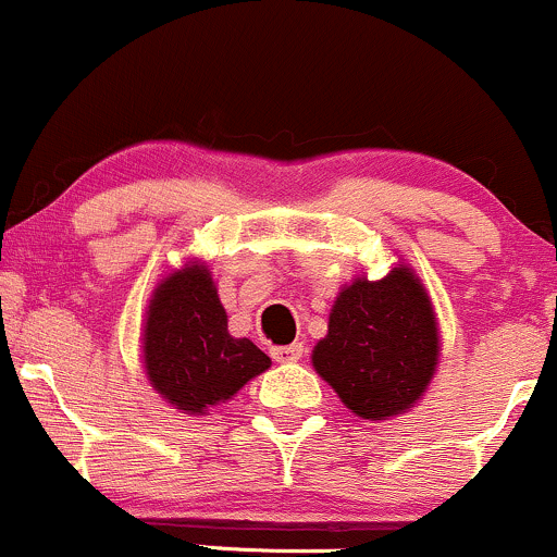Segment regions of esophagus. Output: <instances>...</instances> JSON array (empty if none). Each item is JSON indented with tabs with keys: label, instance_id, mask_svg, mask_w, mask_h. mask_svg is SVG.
Returning a JSON list of instances; mask_svg holds the SVG:
<instances>
[{
	"label": "esophagus",
	"instance_id": "obj_1",
	"mask_svg": "<svg viewBox=\"0 0 557 557\" xmlns=\"http://www.w3.org/2000/svg\"><path fill=\"white\" fill-rule=\"evenodd\" d=\"M300 356H304V343H290V345H280V348H272L274 361H298Z\"/></svg>",
	"mask_w": 557,
	"mask_h": 557
}]
</instances>
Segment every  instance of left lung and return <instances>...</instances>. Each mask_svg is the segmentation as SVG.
Masks as SVG:
<instances>
[{"label": "left lung", "mask_w": 557, "mask_h": 557, "mask_svg": "<svg viewBox=\"0 0 557 557\" xmlns=\"http://www.w3.org/2000/svg\"><path fill=\"white\" fill-rule=\"evenodd\" d=\"M311 361L356 417L380 421L411 408L437 367V322L413 272L398 267L380 283L345 287Z\"/></svg>", "instance_id": "left-lung-1"}]
</instances>
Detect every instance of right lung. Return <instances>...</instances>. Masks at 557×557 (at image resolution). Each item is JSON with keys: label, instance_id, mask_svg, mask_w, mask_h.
<instances>
[{"label": "right lung", "instance_id": "1", "mask_svg": "<svg viewBox=\"0 0 557 557\" xmlns=\"http://www.w3.org/2000/svg\"><path fill=\"white\" fill-rule=\"evenodd\" d=\"M146 374L164 400L188 413L225 403L270 367V356L227 332V314L203 267L157 287L146 319Z\"/></svg>", "mask_w": 557, "mask_h": 557}]
</instances>
